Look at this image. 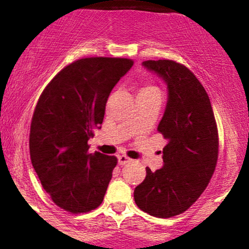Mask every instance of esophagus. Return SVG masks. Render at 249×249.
<instances>
[{"mask_svg": "<svg viewBox=\"0 0 249 249\" xmlns=\"http://www.w3.org/2000/svg\"><path fill=\"white\" fill-rule=\"evenodd\" d=\"M132 161V159H130V158H127L126 156H119L118 157V164L119 165H126V164H128V162H131Z\"/></svg>", "mask_w": 249, "mask_h": 249, "instance_id": "34e87169", "label": "esophagus"}]
</instances>
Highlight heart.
<instances>
[{
  "label": "heart",
  "mask_w": 249,
  "mask_h": 249,
  "mask_svg": "<svg viewBox=\"0 0 249 249\" xmlns=\"http://www.w3.org/2000/svg\"><path fill=\"white\" fill-rule=\"evenodd\" d=\"M141 91H157V88H154V87H145V88H142Z\"/></svg>",
  "instance_id": "1"
}]
</instances>
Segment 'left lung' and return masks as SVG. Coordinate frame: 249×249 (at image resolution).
I'll use <instances>...</instances> for the list:
<instances>
[{"instance_id":"1","label":"left lung","mask_w":249,"mask_h":249,"mask_svg":"<svg viewBox=\"0 0 249 249\" xmlns=\"http://www.w3.org/2000/svg\"><path fill=\"white\" fill-rule=\"evenodd\" d=\"M142 67L166 83L168 97L158 131L167 139L164 166L134 188V201L157 218L188 210L207 187L218 160V127L206 90L185 65L171 59L145 61Z\"/></svg>"}]
</instances>
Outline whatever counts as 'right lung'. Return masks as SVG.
Returning a JSON list of instances; mask_svg holds the SVG:
<instances>
[{"mask_svg":"<svg viewBox=\"0 0 249 249\" xmlns=\"http://www.w3.org/2000/svg\"><path fill=\"white\" fill-rule=\"evenodd\" d=\"M133 61L89 57L67 65L39 96L30 125V158L45 192L58 207L87 213L102 204L115 156L88 153L101 128L110 92Z\"/></svg>","mask_w":249,"mask_h":249,"instance_id":"1","label":"right lung"}]
</instances>
